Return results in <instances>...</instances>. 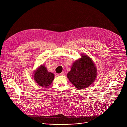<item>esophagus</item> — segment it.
I'll use <instances>...</instances> for the list:
<instances>
[{
  "instance_id": "obj_1",
  "label": "esophagus",
  "mask_w": 127,
  "mask_h": 127,
  "mask_svg": "<svg viewBox=\"0 0 127 127\" xmlns=\"http://www.w3.org/2000/svg\"><path fill=\"white\" fill-rule=\"evenodd\" d=\"M58 75H64V72H62L61 73L58 74Z\"/></svg>"
}]
</instances>
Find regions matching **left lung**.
<instances>
[{
  "instance_id": "1",
  "label": "left lung",
  "mask_w": 127,
  "mask_h": 127,
  "mask_svg": "<svg viewBox=\"0 0 127 127\" xmlns=\"http://www.w3.org/2000/svg\"><path fill=\"white\" fill-rule=\"evenodd\" d=\"M81 58L74 62L67 77L76 89L85 88L92 84L97 77L95 63L88 55L81 54Z\"/></svg>"
}]
</instances>
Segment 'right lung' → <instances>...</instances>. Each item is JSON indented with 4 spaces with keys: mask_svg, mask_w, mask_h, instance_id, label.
<instances>
[{
    "mask_svg": "<svg viewBox=\"0 0 127 127\" xmlns=\"http://www.w3.org/2000/svg\"><path fill=\"white\" fill-rule=\"evenodd\" d=\"M33 79L39 86L47 87L51 85L55 75L49 72L44 65H41L35 70L33 75Z\"/></svg>",
    "mask_w": 127,
    "mask_h": 127,
    "instance_id": "right-lung-1",
    "label": "right lung"
}]
</instances>
